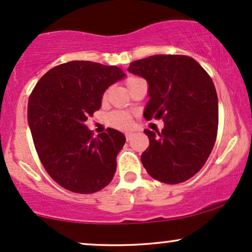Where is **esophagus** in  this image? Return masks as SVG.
<instances>
[{
	"label": "esophagus",
	"instance_id": "obj_1",
	"mask_svg": "<svg viewBox=\"0 0 252 252\" xmlns=\"http://www.w3.org/2000/svg\"><path fill=\"white\" fill-rule=\"evenodd\" d=\"M131 139H132V134H131V133H127V134H126V140L129 141V140H131Z\"/></svg>",
	"mask_w": 252,
	"mask_h": 252
}]
</instances>
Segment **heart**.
Wrapping results in <instances>:
<instances>
[{
	"label": "heart",
	"instance_id": "obj_1",
	"mask_svg": "<svg viewBox=\"0 0 252 252\" xmlns=\"http://www.w3.org/2000/svg\"><path fill=\"white\" fill-rule=\"evenodd\" d=\"M134 80H137V78H133V76L127 79L126 80L127 87H128ZM106 97H107V93L103 94V99H106ZM106 123H107L108 126L113 127V128H117V129H121V131L129 129L133 125L132 117L127 113V112H124V111L111 112V113L106 117Z\"/></svg>",
	"mask_w": 252,
	"mask_h": 252
}]
</instances>
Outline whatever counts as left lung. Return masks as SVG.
Masks as SVG:
<instances>
[{
	"label": "left lung",
	"mask_w": 252,
	"mask_h": 252,
	"mask_svg": "<svg viewBox=\"0 0 252 252\" xmlns=\"http://www.w3.org/2000/svg\"><path fill=\"white\" fill-rule=\"evenodd\" d=\"M128 72L149 84L146 120L161 119V131L145 129L150 139L141 162L152 178L179 184L204 166L218 131V97L212 79L186 55H153L133 61Z\"/></svg>",
	"instance_id": "8db88e82"
}]
</instances>
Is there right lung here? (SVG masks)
Masks as SVG:
<instances>
[{
  "mask_svg": "<svg viewBox=\"0 0 252 252\" xmlns=\"http://www.w3.org/2000/svg\"><path fill=\"white\" fill-rule=\"evenodd\" d=\"M124 76L115 66L70 61L49 69L29 96L28 124L38 158L68 191L94 193L113 179L125 135L107 128L94 138L85 124L101 106L103 92Z\"/></svg>",
  "mask_w": 252,
  "mask_h": 252,
  "instance_id": "1",
  "label": "right lung"
}]
</instances>
